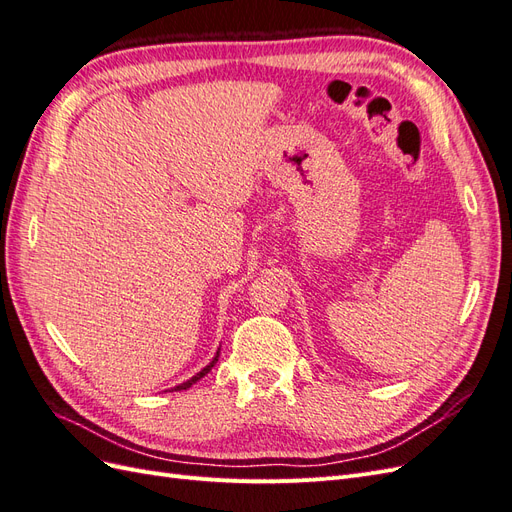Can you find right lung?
<instances>
[{"mask_svg":"<svg viewBox=\"0 0 512 512\" xmlns=\"http://www.w3.org/2000/svg\"><path fill=\"white\" fill-rule=\"evenodd\" d=\"M218 356H220V348H218V352H215V356H213V361H211V363H209L207 367H203V369H200V371H198V374H196V376H192L190 380H185L183 384L175 386V389H173V391H185V389H190V386H192V384H196V382H198L200 378H205V376L209 374V371H211V367H213L215 363H218Z\"/></svg>","mask_w":512,"mask_h":512,"instance_id":"add662e5","label":"right lung"}]
</instances>
